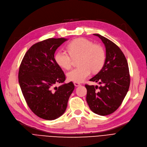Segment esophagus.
<instances>
[{"label":"esophagus","mask_w":147,"mask_h":147,"mask_svg":"<svg viewBox=\"0 0 147 147\" xmlns=\"http://www.w3.org/2000/svg\"><path fill=\"white\" fill-rule=\"evenodd\" d=\"M74 85H75L76 86H80V85H81V84H79V83H78V82H74Z\"/></svg>","instance_id":"obj_1"}]
</instances>
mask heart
Here are the masks:
<instances>
[{
  "label": "heart",
  "mask_w": 147,
  "mask_h": 147,
  "mask_svg": "<svg viewBox=\"0 0 147 147\" xmlns=\"http://www.w3.org/2000/svg\"><path fill=\"white\" fill-rule=\"evenodd\" d=\"M68 53L57 51L54 60L60 67L69 69L72 67L73 59L79 57V67L70 71L67 74L69 80L81 82L93 73H97L105 63L106 54L104 48L85 38H78L70 42L67 46Z\"/></svg>",
  "instance_id": "obj_1"
}]
</instances>
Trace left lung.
Returning <instances> with one entry per match:
<instances>
[{
    "instance_id": "left-lung-1",
    "label": "left lung",
    "mask_w": 147,
    "mask_h": 147,
    "mask_svg": "<svg viewBox=\"0 0 147 147\" xmlns=\"http://www.w3.org/2000/svg\"><path fill=\"white\" fill-rule=\"evenodd\" d=\"M106 48L104 67L95 76L90 79L100 85L85 84L86 102L91 110L100 116L115 112L120 107L128 91L130 76L128 62L124 54L115 43L98 34Z\"/></svg>"
}]
</instances>
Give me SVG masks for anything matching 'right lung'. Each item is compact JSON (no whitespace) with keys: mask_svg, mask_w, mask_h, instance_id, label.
<instances>
[{"mask_svg":"<svg viewBox=\"0 0 147 147\" xmlns=\"http://www.w3.org/2000/svg\"><path fill=\"white\" fill-rule=\"evenodd\" d=\"M64 38H50L32 45L26 51L19 70V83L30 110L36 116L51 121L66 110L74 89L72 82L65 84V75L54 60L57 48ZM57 83H61L58 88Z\"/></svg>","mask_w":147,"mask_h":147,"instance_id":"obj_1","label":"right lung"}]
</instances>
